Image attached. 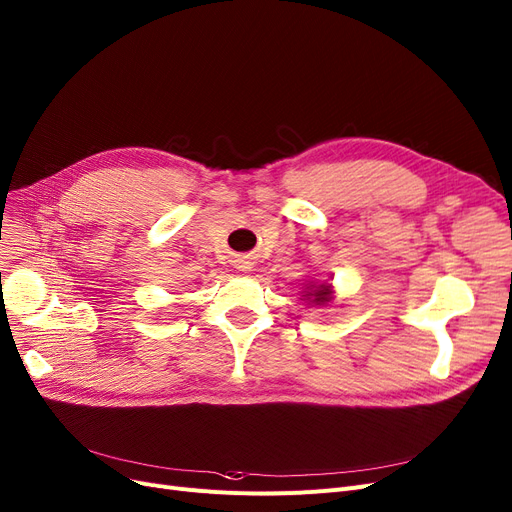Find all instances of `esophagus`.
Here are the masks:
<instances>
[{"instance_id": "1", "label": "esophagus", "mask_w": 512, "mask_h": 512, "mask_svg": "<svg viewBox=\"0 0 512 512\" xmlns=\"http://www.w3.org/2000/svg\"><path fill=\"white\" fill-rule=\"evenodd\" d=\"M239 269H241V271H248V269H252V267H250V262L239 260Z\"/></svg>"}]
</instances>
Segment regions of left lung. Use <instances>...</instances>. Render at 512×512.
<instances>
[{
    "mask_svg": "<svg viewBox=\"0 0 512 512\" xmlns=\"http://www.w3.org/2000/svg\"><path fill=\"white\" fill-rule=\"evenodd\" d=\"M330 288L332 285H327V283H323V285H319V288L311 294H306V296H313V302H317V304H323V302H327L330 300Z\"/></svg>",
    "mask_w": 512,
    "mask_h": 512,
    "instance_id": "left-lung-1",
    "label": "left lung"
}]
</instances>
